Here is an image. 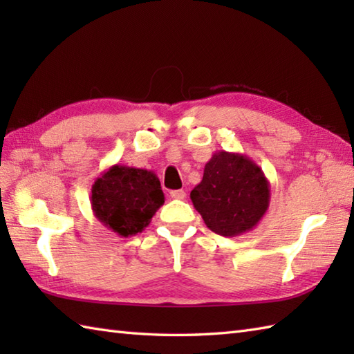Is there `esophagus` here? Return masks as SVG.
Masks as SVG:
<instances>
[{
  "mask_svg": "<svg viewBox=\"0 0 354 354\" xmlns=\"http://www.w3.org/2000/svg\"><path fill=\"white\" fill-rule=\"evenodd\" d=\"M185 192L184 190H171L170 192V198L173 199H185Z\"/></svg>",
  "mask_w": 354,
  "mask_h": 354,
  "instance_id": "esophagus-1",
  "label": "esophagus"
}]
</instances>
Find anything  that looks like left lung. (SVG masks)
Here are the masks:
<instances>
[{
  "label": "left lung",
  "instance_id": "1",
  "mask_svg": "<svg viewBox=\"0 0 354 354\" xmlns=\"http://www.w3.org/2000/svg\"><path fill=\"white\" fill-rule=\"evenodd\" d=\"M207 227L223 237L254 230L269 208L265 173L250 156L219 150L205 164L202 181L190 193Z\"/></svg>",
  "mask_w": 354,
  "mask_h": 354
}]
</instances>
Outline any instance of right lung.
I'll return each instance as SVG.
<instances>
[{"mask_svg": "<svg viewBox=\"0 0 354 354\" xmlns=\"http://www.w3.org/2000/svg\"><path fill=\"white\" fill-rule=\"evenodd\" d=\"M164 204L161 183L155 171L112 165L95 179L91 208L108 230L122 237L138 234Z\"/></svg>", "mask_w": 354, "mask_h": 354, "instance_id": "obj_1", "label": "right lung"}]
</instances>
